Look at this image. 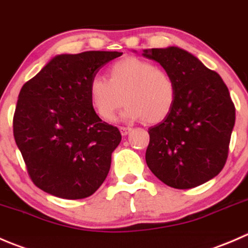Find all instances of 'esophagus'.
<instances>
[{
    "label": "esophagus",
    "instance_id": "obj_1",
    "mask_svg": "<svg viewBox=\"0 0 248 248\" xmlns=\"http://www.w3.org/2000/svg\"><path fill=\"white\" fill-rule=\"evenodd\" d=\"M119 130H121V134L123 136H126L130 131H131V127H126V126H119Z\"/></svg>",
    "mask_w": 248,
    "mask_h": 248
}]
</instances>
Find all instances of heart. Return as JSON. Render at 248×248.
<instances>
[{
  "label": "heart",
  "mask_w": 248,
  "mask_h": 248,
  "mask_svg": "<svg viewBox=\"0 0 248 248\" xmlns=\"http://www.w3.org/2000/svg\"><path fill=\"white\" fill-rule=\"evenodd\" d=\"M127 101L122 118L127 122L146 118L158 123L170 114L176 100V83L168 71L149 61L126 58L109 68V79L96 75L89 82V99L100 118L113 119Z\"/></svg>",
  "instance_id": "1"
}]
</instances>
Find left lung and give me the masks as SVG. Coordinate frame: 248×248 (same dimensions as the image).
I'll return each mask as SVG.
<instances>
[{"mask_svg": "<svg viewBox=\"0 0 248 248\" xmlns=\"http://www.w3.org/2000/svg\"><path fill=\"white\" fill-rule=\"evenodd\" d=\"M142 55L160 63L176 83L170 114L148 130L147 165L170 187H198L227 161L235 124L229 90L217 72L178 46L144 49Z\"/></svg>", "mask_w": 248, "mask_h": 248, "instance_id": "left-lung-1", "label": "left lung"}]
</instances>
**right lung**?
I'll return each instance as SVG.
<instances>
[{
    "label": "right lung",
    "instance_id": "right-lung-1",
    "mask_svg": "<svg viewBox=\"0 0 248 248\" xmlns=\"http://www.w3.org/2000/svg\"><path fill=\"white\" fill-rule=\"evenodd\" d=\"M119 51L56 55L21 88L13 118L16 143L32 182L62 199H84L104 183L118 127L102 122L89 82Z\"/></svg>",
    "mask_w": 248,
    "mask_h": 248
}]
</instances>
